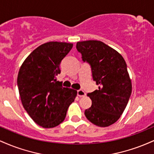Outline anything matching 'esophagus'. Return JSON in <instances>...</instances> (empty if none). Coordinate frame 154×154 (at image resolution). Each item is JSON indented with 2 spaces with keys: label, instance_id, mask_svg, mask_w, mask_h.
<instances>
[{
  "label": "esophagus",
  "instance_id": "obj_1",
  "mask_svg": "<svg viewBox=\"0 0 154 154\" xmlns=\"http://www.w3.org/2000/svg\"><path fill=\"white\" fill-rule=\"evenodd\" d=\"M77 95L79 97H85L86 95V93L82 90H79V91H77Z\"/></svg>",
  "mask_w": 154,
  "mask_h": 154
}]
</instances>
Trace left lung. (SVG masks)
Masks as SVG:
<instances>
[{"label":"left lung","instance_id":"8db88e82","mask_svg":"<svg viewBox=\"0 0 154 154\" xmlns=\"http://www.w3.org/2000/svg\"><path fill=\"white\" fill-rule=\"evenodd\" d=\"M83 61L91 66L98 90L88 93L92 106L85 111L91 122L101 128L115 123L128 105L132 82L125 59L116 50L98 40L77 43Z\"/></svg>","mask_w":154,"mask_h":154}]
</instances>
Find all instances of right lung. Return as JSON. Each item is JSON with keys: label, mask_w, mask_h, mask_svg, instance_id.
<instances>
[{"label": "right lung", "mask_w": 154, "mask_h": 154, "mask_svg": "<svg viewBox=\"0 0 154 154\" xmlns=\"http://www.w3.org/2000/svg\"><path fill=\"white\" fill-rule=\"evenodd\" d=\"M73 44L48 42L35 49L19 69L17 85L22 103L35 123L44 128L58 126L64 120L77 92L62 87L56 76L59 65Z\"/></svg>", "instance_id": "obj_1"}]
</instances>
